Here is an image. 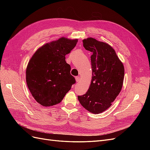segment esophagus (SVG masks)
Here are the masks:
<instances>
[{
	"instance_id": "obj_1",
	"label": "esophagus",
	"mask_w": 150,
	"mask_h": 150,
	"mask_svg": "<svg viewBox=\"0 0 150 150\" xmlns=\"http://www.w3.org/2000/svg\"><path fill=\"white\" fill-rule=\"evenodd\" d=\"M75 78H76V82H77V83H78L79 81V79H80V78H79V76H76Z\"/></svg>"
}]
</instances>
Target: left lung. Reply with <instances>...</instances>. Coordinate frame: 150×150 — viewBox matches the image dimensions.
Returning a JSON list of instances; mask_svg holds the SVG:
<instances>
[{
  "instance_id": "8db88e82",
  "label": "left lung",
  "mask_w": 150,
  "mask_h": 150,
  "mask_svg": "<svg viewBox=\"0 0 150 150\" xmlns=\"http://www.w3.org/2000/svg\"><path fill=\"white\" fill-rule=\"evenodd\" d=\"M83 42L86 50L93 53V76L88 91L78 96V100L86 110L99 114L110 108L120 93L124 66L110 45L91 38L84 39Z\"/></svg>"
}]
</instances>
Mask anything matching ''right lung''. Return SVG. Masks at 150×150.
Wrapping results in <instances>:
<instances>
[{"instance_id": "add662e5", "label": "right lung", "mask_w": 150, "mask_h": 150, "mask_svg": "<svg viewBox=\"0 0 150 150\" xmlns=\"http://www.w3.org/2000/svg\"><path fill=\"white\" fill-rule=\"evenodd\" d=\"M78 39L62 38L40 47L30 59L26 69V82L35 101L44 106L61 102L76 79L66 54L74 48Z\"/></svg>"}]
</instances>
